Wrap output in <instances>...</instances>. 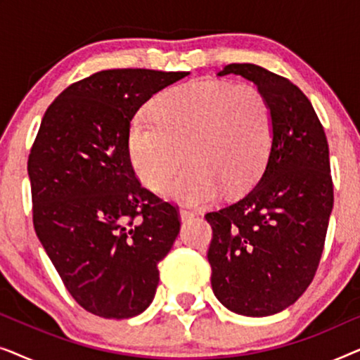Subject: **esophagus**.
<instances>
[{
	"label": "esophagus",
	"instance_id": "obj_1",
	"mask_svg": "<svg viewBox=\"0 0 360 360\" xmlns=\"http://www.w3.org/2000/svg\"><path fill=\"white\" fill-rule=\"evenodd\" d=\"M195 216H196V213H193V211L180 210V219L181 221H190V219H193Z\"/></svg>",
	"mask_w": 360,
	"mask_h": 360
}]
</instances>
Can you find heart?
I'll list each match as a JSON object with an SVG mask.
<instances>
[{
	"label": "heart",
	"instance_id": "1",
	"mask_svg": "<svg viewBox=\"0 0 360 360\" xmlns=\"http://www.w3.org/2000/svg\"><path fill=\"white\" fill-rule=\"evenodd\" d=\"M150 111L137 115L127 131L131 164L150 190L164 188L184 160L188 167L165 195L190 206L210 203L221 190L243 193L262 175L275 117L257 86L190 82L162 91Z\"/></svg>",
	"mask_w": 360,
	"mask_h": 360
}]
</instances>
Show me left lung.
Segmentation results:
<instances>
[{
    "instance_id": "obj_1",
    "label": "left lung",
    "mask_w": 360,
    "mask_h": 360,
    "mask_svg": "<svg viewBox=\"0 0 360 360\" xmlns=\"http://www.w3.org/2000/svg\"><path fill=\"white\" fill-rule=\"evenodd\" d=\"M267 96L275 117L269 162L243 198L206 213L211 287L231 311L270 316L302 297L321 259L334 195L326 134L297 85L254 63H229Z\"/></svg>"
}]
</instances>
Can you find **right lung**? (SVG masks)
I'll list each match as a JSON object with an SVG mask.
<instances>
[{"label":"right lung","instance_id":"obj_1","mask_svg":"<svg viewBox=\"0 0 360 360\" xmlns=\"http://www.w3.org/2000/svg\"><path fill=\"white\" fill-rule=\"evenodd\" d=\"M190 72L103 70L47 108L27 160L34 229L75 302L96 316L144 311L157 264L180 231L179 211L144 188L127 131L139 108Z\"/></svg>","mask_w":360,"mask_h":360}]
</instances>
